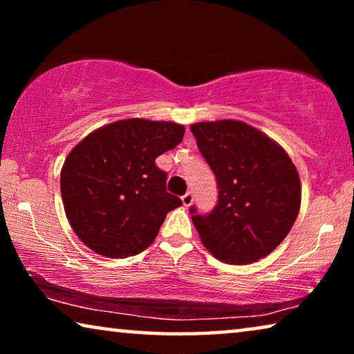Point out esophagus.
<instances>
[{
    "label": "esophagus",
    "mask_w": 354,
    "mask_h": 354,
    "mask_svg": "<svg viewBox=\"0 0 354 354\" xmlns=\"http://www.w3.org/2000/svg\"><path fill=\"white\" fill-rule=\"evenodd\" d=\"M182 203H183V206H190L192 203H193V193L192 192H187L185 195L182 196Z\"/></svg>",
    "instance_id": "esophagus-1"
}]
</instances>
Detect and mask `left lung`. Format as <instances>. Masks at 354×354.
I'll use <instances>...</instances> for the list:
<instances>
[{
    "label": "left lung",
    "mask_w": 354,
    "mask_h": 354,
    "mask_svg": "<svg viewBox=\"0 0 354 354\" xmlns=\"http://www.w3.org/2000/svg\"><path fill=\"white\" fill-rule=\"evenodd\" d=\"M190 130L219 190L209 214L190 207L203 245L229 264H250L272 253L301 205L292 159L272 138L241 120L196 122Z\"/></svg>",
    "instance_id": "obj_1"
}]
</instances>
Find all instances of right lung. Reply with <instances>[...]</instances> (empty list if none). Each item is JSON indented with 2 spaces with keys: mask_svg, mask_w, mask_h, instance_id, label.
<instances>
[{
  "mask_svg": "<svg viewBox=\"0 0 354 354\" xmlns=\"http://www.w3.org/2000/svg\"><path fill=\"white\" fill-rule=\"evenodd\" d=\"M183 133L176 122L125 119L75 145L62 166L61 195L72 230L90 250L129 258L153 243L167 212L182 205L154 161Z\"/></svg>",
  "mask_w": 354,
  "mask_h": 354,
  "instance_id": "right-lung-1",
  "label": "right lung"
}]
</instances>
